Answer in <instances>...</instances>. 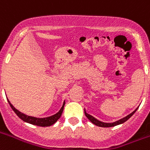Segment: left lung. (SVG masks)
I'll return each mask as SVG.
<instances>
[{
    "label": "left lung",
    "instance_id": "left-lung-1",
    "mask_svg": "<svg viewBox=\"0 0 150 150\" xmlns=\"http://www.w3.org/2000/svg\"><path fill=\"white\" fill-rule=\"evenodd\" d=\"M137 108H137L135 110L133 111L132 112H131L130 114H129L128 116H126L125 117H124V118H122V119L119 120H116V121H115V122H112V123H105V122H102V121H100V120H99L96 119L94 116H91V115H89V114H88V113L86 112V111H85L84 109V113H85V116L88 117V119L91 121L92 124H94V125H96V126H99V127H103V128H108V127H114V126L116 125H121V124H123V123H125V121H127L131 117V116L134 114V113L136 112V111L137 110Z\"/></svg>",
    "mask_w": 150,
    "mask_h": 150
}]
</instances>
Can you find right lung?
<instances>
[{
	"instance_id": "1",
	"label": "right lung",
	"mask_w": 150,
	"mask_h": 150,
	"mask_svg": "<svg viewBox=\"0 0 150 150\" xmlns=\"http://www.w3.org/2000/svg\"><path fill=\"white\" fill-rule=\"evenodd\" d=\"M8 102L10 107L12 108V109L14 111V112L17 114V116L21 118L23 121L26 123H29V124H31V125H34L41 126V127H47V126H50L54 125V123L58 120L60 118V116L62 115V111H63V108H64V105H65V101L63 102L62 104V108H60V110L57 113H55L54 115H52V116H48V117H43V118H38V117H34V116H27L24 113L21 112L20 111H18V109H16L13 104L9 102V100H8Z\"/></svg>"
}]
</instances>
